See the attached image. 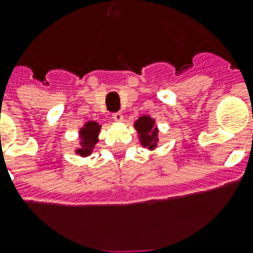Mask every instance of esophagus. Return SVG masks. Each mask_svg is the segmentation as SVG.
<instances>
[{
    "instance_id": "esophagus-1",
    "label": "esophagus",
    "mask_w": 253,
    "mask_h": 253,
    "mask_svg": "<svg viewBox=\"0 0 253 253\" xmlns=\"http://www.w3.org/2000/svg\"><path fill=\"white\" fill-rule=\"evenodd\" d=\"M112 119L116 122H122L123 121V114L122 112H114L112 114Z\"/></svg>"
}]
</instances>
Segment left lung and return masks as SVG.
Here are the masks:
<instances>
[{
  "instance_id": "obj_1",
  "label": "left lung",
  "mask_w": 253,
  "mask_h": 253,
  "mask_svg": "<svg viewBox=\"0 0 253 253\" xmlns=\"http://www.w3.org/2000/svg\"><path fill=\"white\" fill-rule=\"evenodd\" d=\"M135 130L138 131L139 135V141L142 143V146L149 148L150 150L157 146V141H159V130L157 127H154V119H152L150 116L145 115L141 116L135 123Z\"/></svg>"
}]
</instances>
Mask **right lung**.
I'll return each mask as SVG.
<instances>
[{"label": "right lung", "instance_id": "right-lung-1", "mask_svg": "<svg viewBox=\"0 0 253 253\" xmlns=\"http://www.w3.org/2000/svg\"><path fill=\"white\" fill-rule=\"evenodd\" d=\"M100 132V125L97 122H86L85 126L80 130V148L76 150V153L86 157L92 153L94 145L97 143V135Z\"/></svg>", "mask_w": 253, "mask_h": 253}]
</instances>
